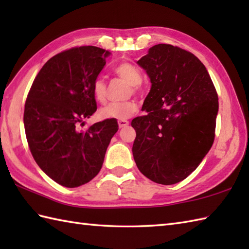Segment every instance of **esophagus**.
Segmentation results:
<instances>
[{
    "instance_id": "esophagus-1",
    "label": "esophagus",
    "mask_w": 249,
    "mask_h": 249,
    "mask_svg": "<svg viewBox=\"0 0 249 249\" xmlns=\"http://www.w3.org/2000/svg\"><path fill=\"white\" fill-rule=\"evenodd\" d=\"M118 124H119V127L120 128H124V127H126V126H127L128 124H129V122L128 121H118Z\"/></svg>"
}]
</instances>
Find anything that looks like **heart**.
<instances>
[{
	"label": "heart",
	"mask_w": 249,
	"mask_h": 249,
	"mask_svg": "<svg viewBox=\"0 0 249 249\" xmlns=\"http://www.w3.org/2000/svg\"><path fill=\"white\" fill-rule=\"evenodd\" d=\"M114 71L116 76H119L125 82H127L129 86H131V91H137V89H138L137 86L141 82L142 79L141 72L138 68L130 64V63L124 62L116 66ZM92 91L97 102H105L106 97H107V86H106V82L103 78H97L94 81ZM137 111H138V106L134 100H127V102L122 103H110L99 110V116L105 120L125 121L131 118Z\"/></svg>",
	"instance_id": "1"
}]
</instances>
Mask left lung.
I'll list each match as a JSON object with an SVG mask.
<instances>
[{"instance_id":"left-lung-1","label":"left lung","mask_w":249,"mask_h":249,"mask_svg":"<svg viewBox=\"0 0 249 249\" xmlns=\"http://www.w3.org/2000/svg\"><path fill=\"white\" fill-rule=\"evenodd\" d=\"M151 81L142 110L131 121L133 155L151 181L172 185L197 169L215 137L218 97L205 66L178 47L158 44L137 62Z\"/></svg>"}]
</instances>
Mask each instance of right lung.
Wrapping results in <instances>:
<instances>
[{"mask_svg":"<svg viewBox=\"0 0 249 249\" xmlns=\"http://www.w3.org/2000/svg\"><path fill=\"white\" fill-rule=\"evenodd\" d=\"M110 54L94 46L61 52L39 71L26 98L23 123L32 155L62 186L78 187L96 177L119 129L116 120L79 128L97 109L92 87Z\"/></svg>","mask_w":249,"mask_h":249,"instance_id":"1","label":"right lung"}]
</instances>
